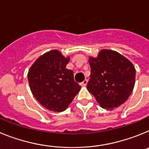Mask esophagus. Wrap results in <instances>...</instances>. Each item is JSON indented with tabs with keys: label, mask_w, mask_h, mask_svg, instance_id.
Returning a JSON list of instances; mask_svg holds the SVG:
<instances>
[{
	"label": "esophagus",
	"mask_w": 149,
	"mask_h": 149,
	"mask_svg": "<svg viewBox=\"0 0 149 149\" xmlns=\"http://www.w3.org/2000/svg\"><path fill=\"white\" fill-rule=\"evenodd\" d=\"M87 83H88L87 80H84L82 83H81V86H86V85H87Z\"/></svg>",
	"instance_id": "34e87169"
}]
</instances>
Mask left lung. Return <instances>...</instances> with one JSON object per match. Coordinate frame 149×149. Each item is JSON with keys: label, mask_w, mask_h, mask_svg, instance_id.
Returning a JSON list of instances; mask_svg holds the SVG:
<instances>
[{"label": "left lung", "mask_w": 149, "mask_h": 149, "mask_svg": "<svg viewBox=\"0 0 149 149\" xmlns=\"http://www.w3.org/2000/svg\"><path fill=\"white\" fill-rule=\"evenodd\" d=\"M91 68L87 89L100 106L112 110L125 103L135 84L133 63L115 51L102 49L98 56H89Z\"/></svg>", "instance_id": "8db88e82"}]
</instances>
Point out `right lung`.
Returning <instances> with one entry per match:
<instances>
[{"label": "right lung", "mask_w": 149, "mask_h": 149, "mask_svg": "<svg viewBox=\"0 0 149 149\" xmlns=\"http://www.w3.org/2000/svg\"><path fill=\"white\" fill-rule=\"evenodd\" d=\"M70 60L58 50H51L40 56L27 74L31 93L48 110L63 112L66 110L81 86L74 81L72 70L65 67Z\"/></svg>", "instance_id": "right-lung-1"}]
</instances>
